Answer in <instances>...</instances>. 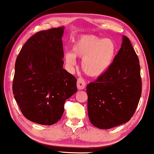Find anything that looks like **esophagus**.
Instances as JSON below:
<instances>
[{
	"label": "esophagus",
	"instance_id": "obj_1",
	"mask_svg": "<svg viewBox=\"0 0 154 154\" xmlns=\"http://www.w3.org/2000/svg\"><path fill=\"white\" fill-rule=\"evenodd\" d=\"M77 88L79 90H83L85 88V82L82 78H79L78 79Z\"/></svg>",
	"mask_w": 154,
	"mask_h": 154
}]
</instances>
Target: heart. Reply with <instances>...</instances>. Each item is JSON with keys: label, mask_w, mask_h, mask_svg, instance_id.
<instances>
[{"label": "heart", "mask_w": 154, "mask_h": 154, "mask_svg": "<svg viewBox=\"0 0 154 154\" xmlns=\"http://www.w3.org/2000/svg\"><path fill=\"white\" fill-rule=\"evenodd\" d=\"M117 46L112 39L95 35H81L73 43L72 52L65 54L67 65L75 64V57L82 59V69L91 77H99L108 71L116 55Z\"/></svg>", "instance_id": "1"}]
</instances>
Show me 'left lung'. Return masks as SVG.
<instances>
[{"label":"left lung","mask_w":154,"mask_h":154,"mask_svg":"<svg viewBox=\"0 0 154 154\" xmlns=\"http://www.w3.org/2000/svg\"><path fill=\"white\" fill-rule=\"evenodd\" d=\"M88 112L92 125L109 129L127 123L142 94L139 58L125 35L112 65L87 85Z\"/></svg>","instance_id":"8db88e82"}]
</instances>
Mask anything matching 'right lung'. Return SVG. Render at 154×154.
Segmentation results:
<instances>
[{
  "label": "right lung",
  "instance_id": "1",
  "mask_svg": "<svg viewBox=\"0 0 154 154\" xmlns=\"http://www.w3.org/2000/svg\"><path fill=\"white\" fill-rule=\"evenodd\" d=\"M64 26L29 38L15 62L12 92L24 117L45 125L62 118L65 101L77 91V79L64 69Z\"/></svg>",
  "mask_w": 154,
  "mask_h": 154
}]
</instances>
